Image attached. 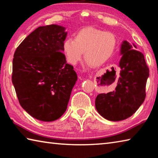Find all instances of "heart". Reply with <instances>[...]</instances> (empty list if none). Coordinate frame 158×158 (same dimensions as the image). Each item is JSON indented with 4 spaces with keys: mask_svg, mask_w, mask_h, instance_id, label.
I'll use <instances>...</instances> for the list:
<instances>
[{
    "mask_svg": "<svg viewBox=\"0 0 158 158\" xmlns=\"http://www.w3.org/2000/svg\"><path fill=\"white\" fill-rule=\"evenodd\" d=\"M117 38L111 32L93 27L84 28L77 32L74 40L68 37L63 43V51L68 62L76 65L84 58L87 65L100 67L114 54Z\"/></svg>",
    "mask_w": 158,
    "mask_h": 158,
    "instance_id": "heart-1",
    "label": "heart"
}]
</instances>
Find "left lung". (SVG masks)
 <instances>
[{
    "mask_svg": "<svg viewBox=\"0 0 158 158\" xmlns=\"http://www.w3.org/2000/svg\"><path fill=\"white\" fill-rule=\"evenodd\" d=\"M135 48V44L123 41L118 64L121 72L116 89L99 94L95 99L96 110L108 121H119L130 117L145 100L149 69L143 54Z\"/></svg>",
    "mask_w": 158,
    "mask_h": 158,
    "instance_id": "1",
    "label": "left lung"
}]
</instances>
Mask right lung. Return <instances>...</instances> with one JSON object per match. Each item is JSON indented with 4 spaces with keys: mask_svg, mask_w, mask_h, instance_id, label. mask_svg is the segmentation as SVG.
I'll return each mask as SVG.
<instances>
[{
    "mask_svg": "<svg viewBox=\"0 0 158 158\" xmlns=\"http://www.w3.org/2000/svg\"><path fill=\"white\" fill-rule=\"evenodd\" d=\"M67 35L62 26H40L15 52L12 81L19 102L39 121H53L65 113L77 80L63 53Z\"/></svg>",
    "mask_w": 158,
    "mask_h": 158,
    "instance_id": "add662e5",
    "label": "right lung"
}]
</instances>
